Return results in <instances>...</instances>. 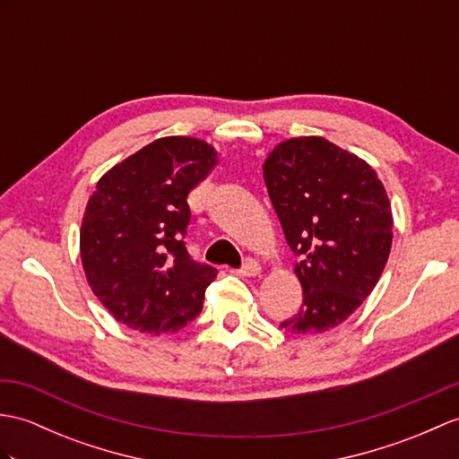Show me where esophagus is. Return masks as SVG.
I'll list each match as a JSON object with an SVG mask.
<instances>
[{
	"label": "esophagus",
	"instance_id": "34e87169",
	"mask_svg": "<svg viewBox=\"0 0 459 459\" xmlns=\"http://www.w3.org/2000/svg\"><path fill=\"white\" fill-rule=\"evenodd\" d=\"M242 278H255V275L262 273V265L255 260H244V265L237 272Z\"/></svg>",
	"mask_w": 459,
	"mask_h": 459
}]
</instances>
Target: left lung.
<instances>
[{
  "label": "left lung",
  "mask_w": 459,
  "mask_h": 459,
  "mask_svg": "<svg viewBox=\"0 0 459 459\" xmlns=\"http://www.w3.org/2000/svg\"><path fill=\"white\" fill-rule=\"evenodd\" d=\"M285 240L301 262L303 305L281 328L321 334L368 299L393 242L387 191L366 160L323 136L273 146L262 166Z\"/></svg>",
  "instance_id": "8db88e82"
}]
</instances>
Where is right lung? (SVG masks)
I'll return each instance as SVG.
<instances>
[{
	"label": "right lung",
	"mask_w": 459,
	"mask_h": 459,
	"mask_svg": "<svg viewBox=\"0 0 459 459\" xmlns=\"http://www.w3.org/2000/svg\"><path fill=\"white\" fill-rule=\"evenodd\" d=\"M219 164L195 136H162L105 172L85 205L80 258L93 295L138 333H178L217 270L189 258L187 195Z\"/></svg>",
	"instance_id": "add662e5"
}]
</instances>
